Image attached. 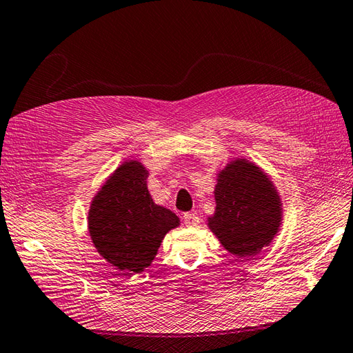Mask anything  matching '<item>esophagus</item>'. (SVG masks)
<instances>
[{"mask_svg":"<svg viewBox=\"0 0 353 353\" xmlns=\"http://www.w3.org/2000/svg\"><path fill=\"white\" fill-rule=\"evenodd\" d=\"M183 221H185V224L188 227H195V225L200 224V218L196 216L195 214H185Z\"/></svg>","mask_w":353,"mask_h":353,"instance_id":"1","label":"esophagus"}]
</instances>
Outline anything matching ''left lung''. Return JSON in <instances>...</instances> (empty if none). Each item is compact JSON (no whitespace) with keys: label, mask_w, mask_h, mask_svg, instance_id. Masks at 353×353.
I'll return each mask as SVG.
<instances>
[{"label":"left lung","mask_w":353,"mask_h":353,"mask_svg":"<svg viewBox=\"0 0 353 353\" xmlns=\"http://www.w3.org/2000/svg\"><path fill=\"white\" fill-rule=\"evenodd\" d=\"M214 194L216 206L208 227L228 252L248 259L272 243L283 223V203L263 168L233 158L216 173Z\"/></svg>","instance_id":"1"}]
</instances>
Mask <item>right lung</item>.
<instances>
[{
  "label": "right lung",
  "mask_w": 353,
  "mask_h": 353,
  "mask_svg": "<svg viewBox=\"0 0 353 353\" xmlns=\"http://www.w3.org/2000/svg\"><path fill=\"white\" fill-rule=\"evenodd\" d=\"M149 170L128 159L112 171L90 203L87 227L96 251L121 272H143L152 265L179 216L153 201Z\"/></svg>",
  "instance_id": "right-lung-1"
}]
</instances>
